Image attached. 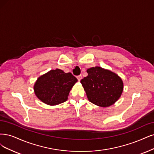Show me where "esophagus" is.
<instances>
[{
	"instance_id": "34e87169",
	"label": "esophagus",
	"mask_w": 154,
	"mask_h": 154,
	"mask_svg": "<svg viewBox=\"0 0 154 154\" xmlns=\"http://www.w3.org/2000/svg\"><path fill=\"white\" fill-rule=\"evenodd\" d=\"M77 79H78V81H80L81 80V79H82V75H79L77 76Z\"/></svg>"
}]
</instances>
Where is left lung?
I'll use <instances>...</instances> for the list:
<instances>
[{
  "label": "left lung",
  "mask_w": 154,
  "mask_h": 154,
  "mask_svg": "<svg viewBox=\"0 0 154 154\" xmlns=\"http://www.w3.org/2000/svg\"><path fill=\"white\" fill-rule=\"evenodd\" d=\"M87 72L88 76L81 83L89 101L101 107L114 104L123 91V82L120 77L100 66L90 68Z\"/></svg>",
  "instance_id": "1"
}]
</instances>
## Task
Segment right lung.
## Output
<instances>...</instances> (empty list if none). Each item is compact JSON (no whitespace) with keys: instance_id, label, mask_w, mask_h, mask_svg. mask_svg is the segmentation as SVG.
Instances as JSON below:
<instances>
[{"instance_id":"add662e5","label":"right lung","mask_w":154,"mask_h":154,"mask_svg":"<svg viewBox=\"0 0 154 154\" xmlns=\"http://www.w3.org/2000/svg\"><path fill=\"white\" fill-rule=\"evenodd\" d=\"M77 82V78L70 72L51 70L37 79L33 87L34 92L43 103L56 105L67 100L70 89Z\"/></svg>"}]
</instances>
